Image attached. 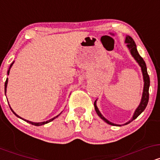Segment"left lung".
<instances>
[{
    "mask_svg": "<svg viewBox=\"0 0 160 160\" xmlns=\"http://www.w3.org/2000/svg\"><path fill=\"white\" fill-rule=\"evenodd\" d=\"M125 43H127V47L129 49L130 53L132 56V57L135 59L138 63L139 66L141 67V71H142V74H143V79H144V89H143V93H142V97H141V100L140 102V104L138 105V107L136 108L135 110V113H134L132 118L131 119V120H129L128 122H126V123L123 125H127L131 122L132 121L135 120L139 115L142 113L143 111H144V109L146 108L147 105H148V100H149V87H150V78L149 75L148 74V71H147V66L146 64H145V62L143 59V58L141 57L140 55H139L138 52L137 48H136V44H135V41L132 38H131L130 36H126V40H125ZM96 101H95L94 102V106H95V110L96 111L97 114L99 116L101 119H102L104 122H106L109 125H111V126H121V125H117V124H114L113 122H110L109 120H108L105 117H104L103 115L101 113V112L99 111L98 107L96 105Z\"/></svg>",
    "mask_w": 160,
    "mask_h": 160,
    "instance_id": "obj_1",
    "label": "left lung"
}]
</instances>
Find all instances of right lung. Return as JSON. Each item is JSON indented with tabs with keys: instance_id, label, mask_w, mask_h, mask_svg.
Masks as SVG:
<instances>
[{
	"instance_id": "add662e5",
	"label": "right lung",
	"mask_w": 160,
	"mask_h": 160,
	"mask_svg": "<svg viewBox=\"0 0 160 160\" xmlns=\"http://www.w3.org/2000/svg\"><path fill=\"white\" fill-rule=\"evenodd\" d=\"M14 63V62H12V64H11L10 65V68H9V70H8V71H7V74L9 75V73H10V68H11V67H12V64ZM7 82H8V79L7 78V80H6V82H5V84H4V92H5V94H6V92H7ZM9 106H10V104H9ZM10 109H11V111H12V113H14V114H15L16 117H19V118H20V119H22V120H25V122H28V123H31L32 125H34V126H42V125H44V124H47V123H48V122H51V121H52L53 120H54V119H56V117H58V116H59L60 114H58V116H56V117H53V118H52V119H50V120H47V121H46V122H32V121H29V120H25V119H22V117H20L19 115H17L16 114V113H15V112H14L13 111H12V108H10Z\"/></svg>"
}]
</instances>
